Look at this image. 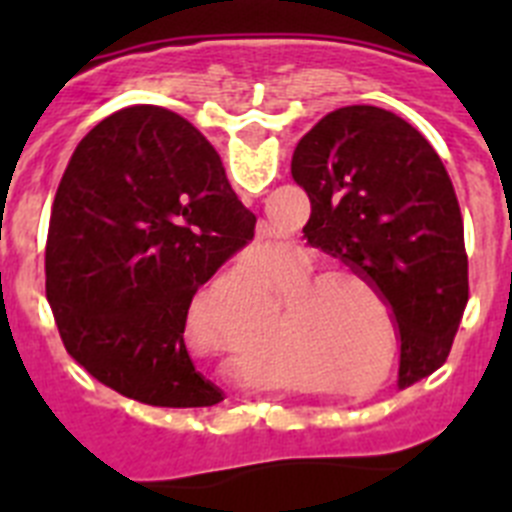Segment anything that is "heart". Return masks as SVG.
<instances>
[{"instance_id": "1", "label": "heart", "mask_w": 512, "mask_h": 512, "mask_svg": "<svg viewBox=\"0 0 512 512\" xmlns=\"http://www.w3.org/2000/svg\"><path fill=\"white\" fill-rule=\"evenodd\" d=\"M320 265V253L302 243H274L251 253L256 297L235 320L243 346L266 328L274 295L284 292L277 328L284 354L300 372L307 395L364 400L366 387L390 379L400 361V336L390 300L366 271Z\"/></svg>"}]
</instances>
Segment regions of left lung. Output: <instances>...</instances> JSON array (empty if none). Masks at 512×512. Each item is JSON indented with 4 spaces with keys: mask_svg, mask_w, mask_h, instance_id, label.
Instances as JSON below:
<instances>
[{
    "mask_svg": "<svg viewBox=\"0 0 512 512\" xmlns=\"http://www.w3.org/2000/svg\"><path fill=\"white\" fill-rule=\"evenodd\" d=\"M307 243L359 266L390 300L400 387L446 361L469 300L464 220L446 166L418 130L372 104L328 112L297 143Z\"/></svg>",
    "mask_w": 512,
    "mask_h": 512,
    "instance_id": "1",
    "label": "left lung"
}]
</instances>
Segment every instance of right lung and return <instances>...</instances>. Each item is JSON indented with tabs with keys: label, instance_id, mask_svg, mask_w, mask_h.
<instances>
[{
	"label": "right lung",
	"instance_id": "1",
	"mask_svg": "<svg viewBox=\"0 0 512 512\" xmlns=\"http://www.w3.org/2000/svg\"><path fill=\"white\" fill-rule=\"evenodd\" d=\"M205 135L176 112L135 104L76 146L45 246V297L71 359L156 408H210L223 390L184 343L192 297L253 238Z\"/></svg>",
	"mask_w": 512,
	"mask_h": 512
}]
</instances>
